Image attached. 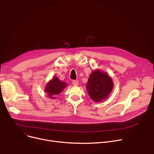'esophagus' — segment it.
Instances as JSON below:
<instances>
[{
  "instance_id": "34e87169",
  "label": "esophagus",
  "mask_w": 154,
  "mask_h": 154,
  "mask_svg": "<svg viewBox=\"0 0 154 154\" xmlns=\"http://www.w3.org/2000/svg\"><path fill=\"white\" fill-rule=\"evenodd\" d=\"M78 84H79V81H78V80H74L72 81V84L74 85H77Z\"/></svg>"
}]
</instances>
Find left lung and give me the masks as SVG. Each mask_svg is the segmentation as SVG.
I'll use <instances>...</instances> for the list:
<instances>
[{
	"label": "left lung",
	"instance_id": "8db88e82",
	"mask_svg": "<svg viewBox=\"0 0 154 154\" xmlns=\"http://www.w3.org/2000/svg\"><path fill=\"white\" fill-rule=\"evenodd\" d=\"M88 94L97 102L106 99L113 88L112 79L100 70H94L88 79L87 85Z\"/></svg>",
	"mask_w": 154,
	"mask_h": 154
}]
</instances>
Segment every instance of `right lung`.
Here are the masks:
<instances>
[{"instance_id": "obj_1", "label": "right lung", "mask_w": 154, "mask_h": 154, "mask_svg": "<svg viewBox=\"0 0 154 154\" xmlns=\"http://www.w3.org/2000/svg\"><path fill=\"white\" fill-rule=\"evenodd\" d=\"M66 86V83L60 81L59 79L54 77L51 81L47 84L45 91L50 98L54 99L55 96L58 95Z\"/></svg>"}]
</instances>
